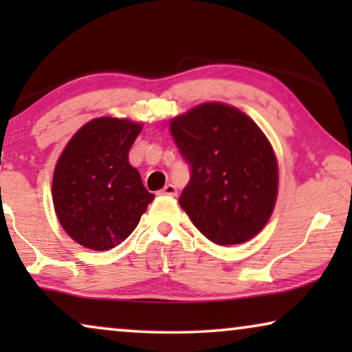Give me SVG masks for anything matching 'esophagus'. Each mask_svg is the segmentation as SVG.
I'll use <instances>...</instances> for the list:
<instances>
[{
    "instance_id": "1",
    "label": "esophagus",
    "mask_w": 352,
    "mask_h": 352,
    "mask_svg": "<svg viewBox=\"0 0 352 352\" xmlns=\"http://www.w3.org/2000/svg\"><path fill=\"white\" fill-rule=\"evenodd\" d=\"M162 194H165V195H170V197H176L177 190H176V187L173 186V184H166V186L163 187V189H162Z\"/></svg>"
}]
</instances>
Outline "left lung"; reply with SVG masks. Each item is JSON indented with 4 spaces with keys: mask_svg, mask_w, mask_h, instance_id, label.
<instances>
[{
    "mask_svg": "<svg viewBox=\"0 0 352 352\" xmlns=\"http://www.w3.org/2000/svg\"><path fill=\"white\" fill-rule=\"evenodd\" d=\"M170 131L190 166L181 208L218 245L253 239L271 218L278 170L271 142L248 115L206 102L173 118Z\"/></svg>",
    "mask_w": 352,
    "mask_h": 352,
    "instance_id": "obj_1",
    "label": "left lung"
}]
</instances>
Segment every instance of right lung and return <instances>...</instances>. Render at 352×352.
Returning <instances> with one entry per match:
<instances>
[{
  "mask_svg": "<svg viewBox=\"0 0 352 352\" xmlns=\"http://www.w3.org/2000/svg\"><path fill=\"white\" fill-rule=\"evenodd\" d=\"M141 129L126 118H94L60 153L52 201L60 226L76 243L96 252L117 247L155 199L128 160Z\"/></svg>",
  "mask_w": 352,
  "mask_h": 352,
  "instance_id": "1",
  "label": "right lung"
}]
</instances>
